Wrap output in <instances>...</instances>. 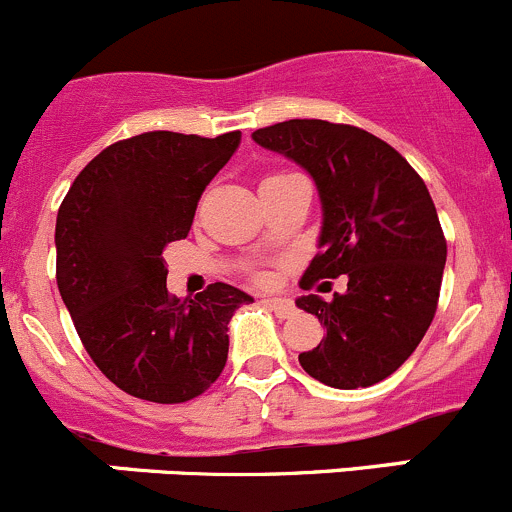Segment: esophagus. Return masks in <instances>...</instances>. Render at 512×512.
Here are the masks:
<instances>
[{"instance_id": "34e87169", "label": "esophagus", "mask_w": 512, "mask_h": 512, "mask_svg": "<svg viewBox=\"0 0 512 512\" xmlns=\"http://www.w3.org/2000/svg\"><path fill=\"white\" fill-rule=\"evenodd\" d=\"M262 302H265V307H270L272 312H275L280 319H287V317H292V314H294L292 299H285V297H267V299H262Z\"/></svg>"}]
</instances>
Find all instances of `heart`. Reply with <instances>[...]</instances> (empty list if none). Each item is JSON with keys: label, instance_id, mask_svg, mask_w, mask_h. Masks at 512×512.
<instances>
[{"label": "heart", "instance_id": "heart-1", "mask_svg": "<svg viewBox=\"0 0 512 512\" xmlns=\"http://www.w3.org/2000/svg\"><path fill=\"white\" fill-rule=\"evenodd\" d=\"M272 178H275V175H272ZM265 180H267V178H265Z\"/></svg>", "mask_w": 512, "mask_h": 512}]
</instances>
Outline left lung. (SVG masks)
<instances>
[{
  "mask_svg": "<svg viewBox=\"0 0 512 512\" xmlns=\"http://www.w3.org/2000/svg\"><path fill=\"white\" fill-rule=\"evenodd\" d=\"M252 141L294 160L317 185L319 255L299 287L347 275V289L329 302L294 299L327 327L299 364L334 389L379 384L414 354L436 314L446 237L426 183L389 143L344 123L292 118Z\"/></svg>",
  "mask_w": 512,
  "mask_h": 512,
  "instance_id": "obj_1",
  "label": "left lung"
}]
</instances>
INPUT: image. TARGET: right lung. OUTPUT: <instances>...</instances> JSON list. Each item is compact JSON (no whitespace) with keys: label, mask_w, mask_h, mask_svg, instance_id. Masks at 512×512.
Here are the masks:
<instances>
[{"label":"right lung","mask_w":512,"mask_h":512,"mask_svg":"<svg viewBox=\"0 0 512 512\" xmlns=\"http://www.w3.org/2000/svg\"><path fill=\"white\" fill-rule=\"evenodd\" d=\"M240 138L148 131L113 143L76 175L56 215L61 299L94 364L136 399L203 394L225 369L232 314L252 302L225 282L170 297L160 257L188 237L205 185Z\"/></svg>","instance_id":"right-lung-1"}]
</instances>
